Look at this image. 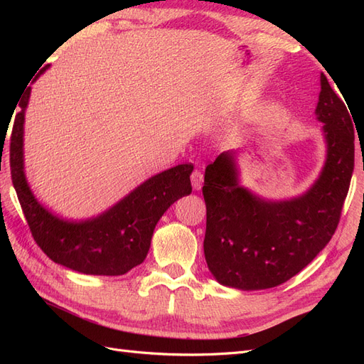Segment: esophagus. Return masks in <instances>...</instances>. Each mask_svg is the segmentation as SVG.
Segmentation results:
<instances>
[{"label": "esophagus", "mask_w": 364, "mask_h": 364, "mask_svg": "<svg viewBox=\"0 0 364 364\" xmlns=\"http://www.w3.org/2000/svg\"><path fill=\"white\" fill-rule=\"evenodd\" d=\"M191 185L194 190H200L203 185V174L199 170H194L191 173Z\"/></svg>", "instance_id": "34e87169"}]
</instances>
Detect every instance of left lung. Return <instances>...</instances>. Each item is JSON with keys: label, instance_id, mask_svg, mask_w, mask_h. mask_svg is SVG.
Listing matches in <instances>:
<instances>
[{"label": "left lung", "instance_id": "left-lung-1", "mask_svg": "<svg viewBox=\"0 0 364 364\" xmlns=\"http://www.w3.org/2000/svg\"><path fill=\"white\" fill-rule=\"evenodd\" d=\"M346 105L322 74L316 115L323 123L326 159L317 181L301 196L267 200L245 188L235 151L208 165L203 250L220 284L238 290L277 287L329 243L354 171V124Z\"/></svg>", "mask_w": 364, "mask_h": 364}]
</instances>
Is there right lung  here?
<instances>
[{"instance_id": "obj_1", "label": "right lung", "mask_w": 364, "mask_h": 364, "mask_svg": "<svg viewBox=\"0 0 364 364\" xmlns=\"http://www.w3.org/2000/svg\"><path fill=\"white\" fill-rule=\"evenodd\" d=\"M30 92L31 87H27L19 102L21 111L10 138V167L33 238L50 259L71 270L102 277L127 273L146 259L153 230L164 213L181 197L191 194L190 174L194 167L182 164L151 176L97 217L80 222L62 218L41 205L26 178L24 121Z\"/></svg>"}]
</instances>
